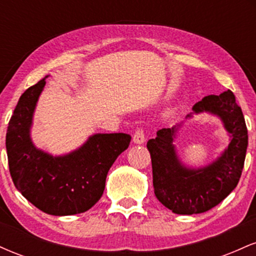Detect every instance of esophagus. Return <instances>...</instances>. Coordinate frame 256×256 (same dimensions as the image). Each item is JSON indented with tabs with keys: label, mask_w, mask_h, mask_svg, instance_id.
Returning a JSON list of instances; mask_svg holds the SVG:
<instances>
[{
	"label": "esophagus",
	"mask_w": 256,
	"mask_h": 256,
	"mask_svg": "<svg viewBox=\"0 0 256 256\" xmlns=\"http://www.w3.org/2000/svg\"><path fill=\"white\" fill-rule=\"evenodd\" d=\"M132 140H134V142L136 143V144H142V143H144L146 136H144V131H143V128H138L137 130L134 131Z\"/></svg>",
	"instance_id": "34e87169"
}]
</instances>
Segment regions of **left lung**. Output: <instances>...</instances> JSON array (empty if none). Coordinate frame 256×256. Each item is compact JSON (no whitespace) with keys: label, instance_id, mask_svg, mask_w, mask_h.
<instances>
[{"label":"left lung","instance_id":"8db88e82","mask_svg":"<svg viewBox=\"0 0 256 256\" xmlns=\"http://www.w3.org/2000/svg\"><path fill=\"white\" fill-rule=\"evenodd\" d=\"M192 110L195 113L210 112L220 116L231 134L230 144L218 160L198 170L182 165L173 146L177 126L161 128L156 137L146 143L155 196L173 213L186 216L212 210L237 186L248 146L244 116L231 90L206 96L194 104Z\"/></svg>","mask_w":256,"mask_h":256}]
</instances>
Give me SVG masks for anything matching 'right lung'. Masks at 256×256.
<instances>
[{
    "instance_id": "right-lung-1",
    "label": "right lung",
    "mask_w": 256,
    "mask_h": 256,
    "mask_svg": "<svg viewBox=\"0 0 256 256\" xmlns=\"http://www.w3.org/2000/svg\"><path fill=\"white\" fill-rule=\"evenodd\" d=\"M46 78L20 96L6 136L8 165L16 188L34 207L52 216L86 212L104 194L112 165L128 148V134H98L78 150L52 156L32 144L30 126Z\"/></svg>"
}]
</instances>
